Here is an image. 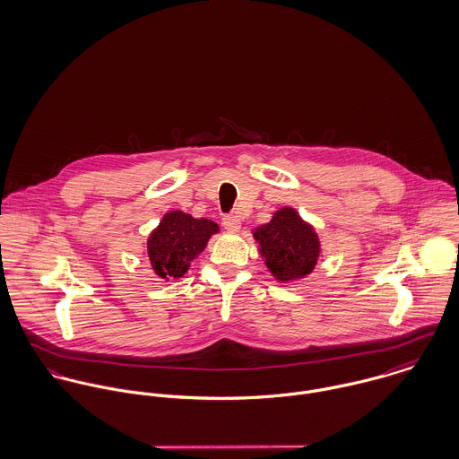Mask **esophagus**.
Here are the masks:
<instances>
[{
    "mask_svg": "<svg viewBox=\"0 0 459 459\" xmlns=\"http://www.w3.org/2000/svg\"><path fill=\"white\" fill-rule=\"evenodd\" d=\"M222 226H224V230H228L230 233H237V231L240 230L242 222H240V219H238L237 215H226V217L222 219Z\"/></svg>",
    "mask_w": 459,
    "mask_h": 459,
    "instance_id": "obj_1",
    "label": "esophagus"
}]
</instances>
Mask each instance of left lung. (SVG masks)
Here are the masks:
<instances>
[{"label": "left lung", "instance_id": "8db88e82", "mask_svg": "<svg viewBox=\"0 0 459 459\" xmlns=\"http://www.w3.org/2000/svg\"><path fill=\"white\" fill-rule=\"evenodd\" d=\"M268 272L279 282H291L309 275L322 255L315 228L291 206L279 208L270 222L253 230Z\"/></svg>", "mask_w": 459, "mask_h": 459}]
</instances>
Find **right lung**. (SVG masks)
<instances>
[{"instance_id": "1", "label": "right lung", "mask_w": 459, "mask_h": 459, "mask_svg": "<svg viewBox=\"0 0 459 459\" xmlns=\"http://www.w3.org/2000/svg\"><path fill=\"white\" fill-rule=\"evenodd\" d=\"M219 233V224L210 219H195L191 213L171 210L146 242V258L160 279H180L210 240Z\"/></svg>"}]
</instances>
